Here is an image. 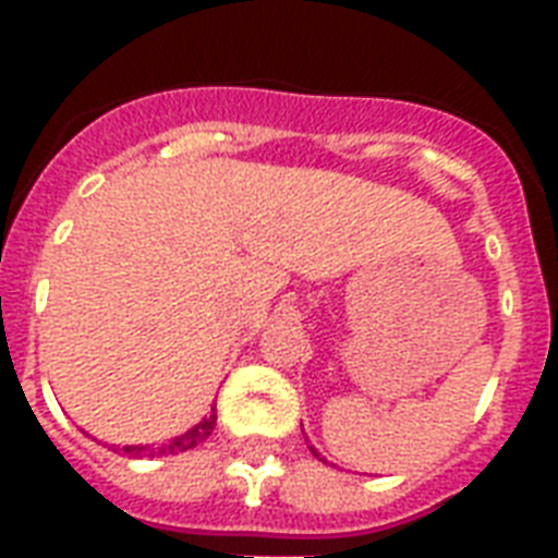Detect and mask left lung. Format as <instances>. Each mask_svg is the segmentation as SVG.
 Segmentation results:
<instances>
[{
	"label": "left lung",
	"instance_id": "left-lung-1",
	"mask_svg": "<svg viewBox=\"0 0 558 558\" xmlns=\"http://www.w3.org/2000/svg\"><path fill=\"white\" fill-rule=\"evenodd\" d=\"M310 451H315V449H313V446H310Z\"/></svg>",
	"mask_w": 558,
	"mask_h": 558
}]
</instances>
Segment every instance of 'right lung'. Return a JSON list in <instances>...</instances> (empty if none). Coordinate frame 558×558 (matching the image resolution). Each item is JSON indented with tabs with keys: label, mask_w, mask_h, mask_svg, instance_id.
<instances>
[{
	"label": "right lung",
	"mask_w": 558,
	"mask_h": 558,
	"mask_svg": "<svg viewBox=\"0 0 558 558\" xmlns=\"http://www.w3.org/2000/svg\"><path fill=\"white\" fill-rule=\"evenodd\" d=\"M214 425H217V414L205 416L199 425H193L191 432L177 437L173 442H161V446H124V449H116V451H124L130 458H153V454H177V451H187L193 446H199L202 440H208L210 432H214Z\"/></svg>",
	"instance_id": "add662e5"
}]
</instances>
